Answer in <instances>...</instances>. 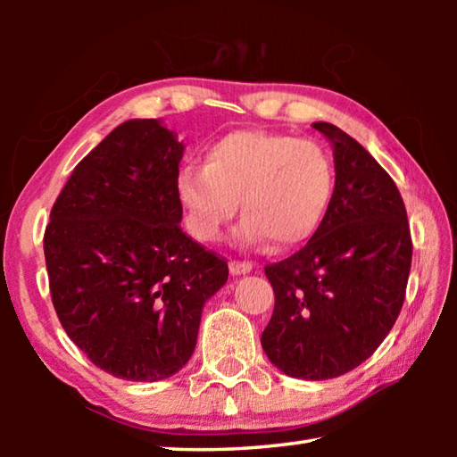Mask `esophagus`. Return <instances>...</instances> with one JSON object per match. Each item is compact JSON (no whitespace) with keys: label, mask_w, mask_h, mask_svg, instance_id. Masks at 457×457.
Masks as SVG:
<instances>
[{"label":"esophagus","mask_w":457,"mask_h":457,"mask_svg":"<svg viewBox=\"0 0 457 457\" xmlns=\"http://www.w3.org/2000/svg\"><path fill=\"white\" fill-rule=\"evenodd\" d=\"M252 268H253L252 262H245V260H244V262H239V260L229 262V272H231V274H236V276L252 272Z\"/></svg>","instance_id":"34e87169"}]
</instances>
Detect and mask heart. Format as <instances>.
<instances>
[{
  "instance_id": "b5f03b06",
  "label": "heart",
  "mask_w": 457,
  "mask_h": 457,
  "mask_svg": "<svg viewBox=\"0 0 457 457\" xmlns=\"http://www.w3.org/2000/svg\"><path fill=\"white\" fill-rule=\"evenodd\" d=\"M337 171L316 141L266 130H236L205 151L204 167H183L175 189L189 231L215 242L242 210L237 236L247 244L270 237L278 247L306 242L335 195Z\"/></svg>"
}]
</instances>
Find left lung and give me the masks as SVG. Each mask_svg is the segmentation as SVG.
I'll return each mask as SVG.
<instances>
[{"mask_svg": "<svg viewBox=\"0 0 457 457\" xmlns=\"http://www.w3.org/2000/svg\"><path fill=\"white\" fill-rule=\"evenodd\" d=\"M312 127L335 146V195L308 244L264 268L276 304L262 349L282 373L322 381L359 367L389 335L413 244L397 185L373 154L330 122Z\"/></svg>", "mask_w": 457, "mask_h": 457, "instance_id": "1", "label": "left lung"}]
</instances>
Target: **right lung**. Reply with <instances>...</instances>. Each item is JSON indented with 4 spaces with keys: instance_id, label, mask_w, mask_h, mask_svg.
Masks as SVG:
<instances>
[{
    "instance_id": "right-lung-1",
    "label": "right lung",
    "mask_w": 457,
    "mask_h": 457,
    "mask_svg": "<svg viewBox=\"0 0 457 457\" xmlns=\"http://www.w3.org/2000/svg\"><path fill=\"white\" fill-rule=\"evenodd\" d=\"M183 143L157 119L127 120L79 165L44 234L52 304L95 362L161 381L191 359L204 304L228 262L183 234L175 179Z\"/></svg>"
}]
</instances>
